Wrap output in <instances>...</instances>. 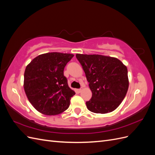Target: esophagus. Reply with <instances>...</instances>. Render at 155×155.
Segmentation results:
<instances>
[{
	"label": "esophagus",
	"mask_w": 155,
	"mask_h": 155,
	"mask_svg": "<svg viewBox=\"0 0 155 155\" xmlns=\"http://www.w3.org/2000/svg\"><path fill=\"white\" fill-rule=\"evenodd\" d=\"M82 91H83V88H80V89H78V92L79 93H80Z\"/></svg>",
	"instance_id": "obj_1"
}]
</instances>
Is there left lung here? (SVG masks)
Instances as JSON below:
<instances>
[{"label":"left lung","instance_id":"8db88e82","mask_svg":"<svg viewBox=\"0 0 155 155\" xmlns=\"http://www.w3.org/2000/svg\"><path fill=\"white\" fill-rule=\"evenodd\" d=\"M89 87L91 99L87 109L94 113L106 114L118 107L129 88L127 68L116 58L98 54H76Z\"/></svg>","mask_w":155,"mask_h":155}]
</instances>
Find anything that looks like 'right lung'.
Listing matches in <instances>:
<instances>
[{
    "mask_svg": "<svg viewBox=\"0 0 155 155\" xmlns=\"http://www.w3.org/2000/svg\"><path fill=\"white\" fill-rule=\"evenodd\" d=\"M71 54L51 52L37 56L27 65L24 88L30 104L41 113L57 115L66 110L75 94L64 76Z\"/></svg>",
    "mask_w": 155,
    "mask_h": 155,
    "instance_id": "right-lung-1",
    "label": "right lung"
}]
</instances>
